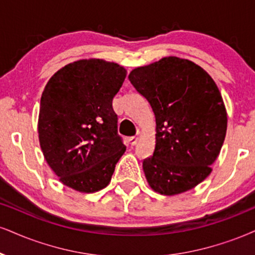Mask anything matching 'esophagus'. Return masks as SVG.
<instances>
[{
    "mask_svg": "<svg viewBox=\"0 0 255 255\" xmlns=\"http://www.w3.org/2000/svg\"><path fill=\"white\" fill-rule=\"evenodd\" d=\"M137 142H138V137H130L128 138V143L131 144V145H136L137 144Z\"/></svg>",
    "mask_w": 255,
    "mask_h": 255,
    "instance_id": "34e87169",
    "label": "esophagus"
}]
</instances>
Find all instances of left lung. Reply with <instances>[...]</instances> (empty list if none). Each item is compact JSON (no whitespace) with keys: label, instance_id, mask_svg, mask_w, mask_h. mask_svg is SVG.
Segmentation results:
<instances>
[{"label":"left lung","instance_id":"8db88e82","mask_svg":"<svg viewBox=\"0 0 255 255\" xmlns=\"http://www.w3.org/2000/svg\"><path fill=\"white\" fill-rule=\"evenodd\" d=\"M128 80L156 118L153 155L143 161L156 193L177 195L212 172L227 131V112L212 77L193 61L166 56L137 67Z\"/></svg>","mask_w":255,"mask_h":255}]
</instances>
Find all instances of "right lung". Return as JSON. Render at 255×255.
<instances>
[{
	"label": "right lung",
	"mask_w": 255,
	"mask_h": 255,
	"mask_svg": "<svg viewBox=\"0 0 255 255\" xmlns=\"http://www.w3.org/2000/svg\"><path fill=\"white\" fill-rule=\"evenodd\" d=\"M127 70L102 59L74 61L47 83L40 103V146L60 181L80 193L110 183L127 146L112 100Z\"/></svg>",
	"instance_id": "right-lung-1"
}]
</instances>
